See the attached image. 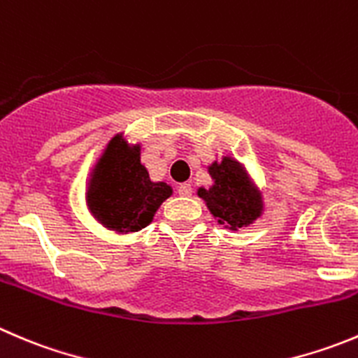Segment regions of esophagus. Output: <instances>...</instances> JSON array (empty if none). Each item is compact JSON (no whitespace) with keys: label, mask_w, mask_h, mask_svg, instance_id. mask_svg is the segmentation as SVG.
Returning a JSON list of instances; mask_svg holds the SVG:
<instances>
[{"label":"esophagus","mask_w":358,"mask_h":358,"mask_svg":"<svg viewBox=\"0 0 358 358\" xmlns=\"http://www.w3.org/2000/svg\"><path fill=\"white\" fill-rule=\"evenodd\" d=\"M178 194L180 196H183V197H189V196H192V185H190V183H180L178 185Z\"/></svg>","instance_id":"esophagus-1"}]
</instances>
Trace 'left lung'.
Returning <instances> with one entry per match:
<instances>
[{"instance_id": "1", "label": "left lung", "mask_w": 358, "mask_h": 358, "mask_svg": "<svg viewBox=\"0 0 358 358\" xmlns=\"http://www.w3.org/2000/svg\"><path fill=\"white\" fill-rule=\"evenodd\" d=\"M213 185L199 187L197 196L204 199L208 210L231 231L248 227L264 211L262 194L250 180L246 169L232 157H222L208 166Z\"/></svg>"}]
</instances>
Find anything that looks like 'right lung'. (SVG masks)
<instances>
[{"label":"right lung","instance_id":"obj_1","mask_svg":"<svg viewBox=\"0 0 358 358\" xmlns=\"http://www.w3.org/2000/svg\"><path fill=\"white\" fill-rule=\"evenodd\" d=\"M171 194L168 183L150 180L140 161V145L129 147L122 134H117L92 169L85 199L103 227L127 234L147 227Z\"/></svg>","mask_w":358,"mask_h":358}]
</instances>
